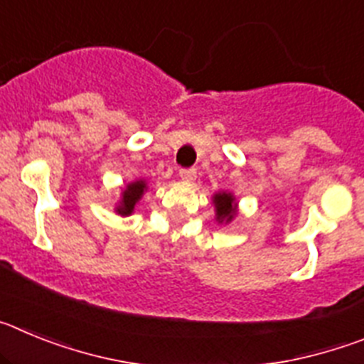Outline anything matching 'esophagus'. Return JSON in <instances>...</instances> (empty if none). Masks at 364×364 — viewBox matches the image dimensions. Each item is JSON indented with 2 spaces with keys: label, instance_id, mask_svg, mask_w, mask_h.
Wrapping results in <instances>:
<instances>
[{
  "label": "esophagus",
  "instance_id": "esophagus-1",
  "mask_svg": "<svg viewBox=\"0 0 364 364\" xmlns=\"http://www.w3.org/2000/svg\"><path fill=\"white\" fill-rule=\"evenodd\" d=\"M180 178L184 180V182H195L197 180V169L195 167H188V169H180Z\"/></svg>",
  "mask_w": 364,
  "mask_h": 364
}]
</instances>
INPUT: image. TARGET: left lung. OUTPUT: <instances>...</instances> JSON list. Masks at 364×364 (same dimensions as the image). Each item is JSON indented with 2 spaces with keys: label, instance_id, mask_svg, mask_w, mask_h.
I'll return each mask as SVG.
<instances>
[{
  "label": "left lung",
  "instance_id": "left-lung-1",
  "mask_svg": "<svg viewBox=\"0 0 364 364\" xmlns=\"http://www.w3.org/2000/svg\"><path fill=\"white\" fill-rule=\"evenodd\" d=\"M215 208H217V220L230 222L235 217V198L230 193L215 195Z\"/></svg>",
  "mask_w": 364,
  "mask_h": 364
}]
</instances>
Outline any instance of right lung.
Wrapping results in <instances>:
<instances>
[{
	"label": "right lung",
	"mask_w": 364,
	"mask_h": 364,
	"mask_svg": "<svg viewBox=\"0 0 364 364\" xmlns=\"http://www.w3.org/2000/svg\"><path fill=\"white\" fill-rule=\"evenodd\" d=\"M144 189H146V182L144 180H138L125 188L124 198H122L120 205H118V213L120 215H131L134 210V204L140 200Z\"/></svg>",
	"instance_id": "obj_1"
}]
</instances>
